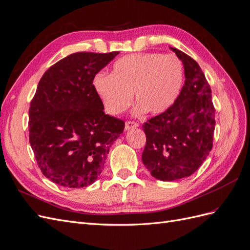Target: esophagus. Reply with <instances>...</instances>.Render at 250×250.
Wrapping results in <instances>:
<instances>
[{
  "label": "esophagus",
  "instance_id": "esophagus-1",
  "mask_svg": "<svg viewBox=\"0 0 250 250\" xmlns=\"http://www.w3.org/2000/svg\"><path fill=\"white\" fill-rule=\"evenodd\" d=\"M139 124L137 123V122H131V121H127L125 123V130H130L132 128H136V127H138Z\"/></svg>",
  "mask_w": 250,
  "mask_h": 250
}]
</instances>
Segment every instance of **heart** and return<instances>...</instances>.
Masks as SVG:
<instances>
[{
  "label": "heart",
  "mask_w": 250,
  "mask_h": 250,
  "mask_svg": "<svg viewBox=\"0 0 250 250\" xmlns=\"http://www.w3.org/2000/svg\"><path fill=\"white\" fill-rule=\"evenodd\" d=\"M185 82L184 65L173 54H132L118 59L111 74L97 73L92 84L109 114H119L138 102L136 114H160L173 106Z\"/></svg>",
  "instance_id": "obj_1"
}]
</instances>
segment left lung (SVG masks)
<instances>
[{"label":"left lung","mask_w":250,"mask_h":250,"mask_svg":"<svg viewBox=\"0 0 250 250\" xmlns=\"http://www.w3.org/2000/svg\"><path fill=\"white\" fill-rule=\"evenodd\" d=\"M169 48L184 63L185 84L171 108L142 126L146 135L143 164L162 181L196 172L212 149L215 128L211 89L202 69L186 53Z\"/></svg>","instance_id":"left-lung-1"}]
</instances>
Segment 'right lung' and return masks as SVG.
Segmentation results:
<instances>
[{"instance_id":"right-lung-1","label":"right lung","mask_w":250,"mask_h":250,"mask_svg":"<svg viewBox=\"0 0 250 250\" xmlns=\"http://www.w3.org/2000/svg\"><path fill=\"white\" fill-rule=\"evenodd\" d=\"M119 52L71 54L41 77L29 107V143L42 174L65 188L92 185L124 130L105 114L93 77Z\"/></svg>"}]
</instances>
